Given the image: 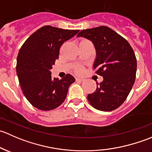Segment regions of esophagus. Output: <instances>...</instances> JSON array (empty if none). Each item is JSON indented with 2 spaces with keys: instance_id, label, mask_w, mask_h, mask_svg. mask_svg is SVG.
I'll list each match as a JSON object with an SVG mask.
<instances>
[{
  "instance_id": "1",
  "label": "esophagus",
  "mask_w": 152,
  "mask_h": 152,
  "mask_svg": "<svg viewBox=\"0 0 152 152\" xmlns=\"http://www.w3.org/2000/svg\"><path fill=\"white\" fill-rule=\"evenodd\" d=\"M76 82H83L84 79H82V78H76Z\"/></svg>"
}]
</instances>
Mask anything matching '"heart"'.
<instances>
[{"label":"heart","mask_w":152,"mask_h":152,"mask_svg":"<svg viewBox=\"0 0 152 152\" xmlns=\"http://www.w3.org/2000/svg\"><path fill=\"white\" fill-rule=\"evenodd\" d=\"M82 70H83V68H82V67H77V68L76 69V71L78 72V73H80V72H82Z\"/></svg>","instance_id":"obj_1"}]
</instances>
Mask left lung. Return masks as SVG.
Instances as JSON below:
<instances>
[{
    "label": "left lung",
    "mask_w": 152,
    "mask_h": 152,
    "mask_svg": "<svg viewBox=\"0 0 152 152\" xmlns=\"http://www.w3.org/2000/svg\"><path fill=\"white\" fill-rule=\"evenodd\" d=\"M91 41L96 51L93 64L96 73L103 76L96 90L87 95L96 110L109 112L124 103L135 81L137 60L134 50L125 39L107 26L85 29L78 34Z\"/></svg>",
    "instance_id": "8db88e82"
}]
</instances>
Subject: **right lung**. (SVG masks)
<instances>
[{"instance_id": "add662e5", "label": "right lung", "mask_w": 152, "mask_h": 152, "mask_svg": "<svg viewBox=\"0 0 152 152\" xmlns=\"http://www.w3.org/2000/svg\"><path fill=\"white\" fill-rule=\"evenodd\" d=\"M79 31L45 26L32 34L20 49L16 66L20 85L36 108L51 110L65 101L74 77L67 74L59 80L52 78L50 70L59 59L61 45Z\"/></svg>"}]
</instances>
